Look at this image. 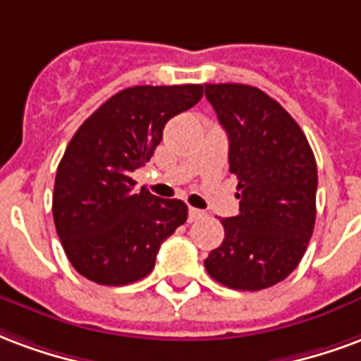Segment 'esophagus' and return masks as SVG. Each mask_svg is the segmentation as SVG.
I'll use <instances>...</instances> for the list:
<instances>
[{"label": "esophagus", "mask_w": 361, "mask_h": 361, "mask_svg": "<svg viewBox=\"0 0 361 361\" xmlns=\"http://www.w3.org/2000/svg\"><path fill=\"white\" fill-rule=\"evenodd\" d=\"M204 215H206V213L202 212V209H196V207H190V209H188V221H198V219H202V217H204Z\"/></svg>", "instance_id": "esophagus-1"}]
</instances>
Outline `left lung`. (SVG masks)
Listing matches in <instances>:
<instances>
[{
  "label": "left lung",
  "instance_id": "1",
  "mask_svg": "<svg viewBox=\"0 0 361 361\" xmlns=\"http://www.w3.org/2000/svg\"><path fill=\"white\" fill-rule=\"evenodd\" d=\"M206 97L228 136L240 213L221 221L225 238L204 265L228 288H269L298 267L314 233V152L298 123L265 92L206 84Z\"/></svg>",
  "mask_w": 361,
  "mask_h": 361
}]
</instances>
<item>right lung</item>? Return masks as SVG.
Segmentation results:
<instances>
[{"label":"right lung","instance_id":"add662e5","mask_svg":"<svg viewBox=\"0 0 361 361\" xmlns=\"http://www.w3.org/2000/svg\"><path fill=\"white\" fill-rule=\"evenodd\" d=\"M204 96L202 84L133 86L84 121L57 167L54 221L71 265L97 285L123 286L154 269L188 217L180 200L136 190L130 173L149 161L163 126Z\"/></svg>","mask_w":361,"mask_h":361}]
</instances>
